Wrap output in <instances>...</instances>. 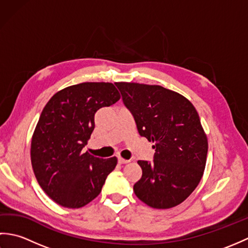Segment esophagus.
<instances>
[{"label":"esophagus","mask_w":248,"mask_h":248,"mask_svg":"<svg viewBox=\"0 0 248 248\" xmlns=\"http://www.w3.org/2000/svg\"><path fill=\"white\" fill-rule=\"evenodd\" d=\"M129 162H130V160H125V159H124V157L118 156V163H119V164H127V163H129Z\"/></svg>","instance_id":"obj_1"}]
</instances>
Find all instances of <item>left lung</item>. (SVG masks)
Listing matches in <instances>:
<instances>
[{
    "instance_id": "left-lung-1",
    "label": "left lung",
    "mask_w": 248,
    "mask_h": 248,
    "mask_svg": "<svg viewBox=\"0 0 248 248\" xmlns=\"http://www.w3.org/2000/svg\"><path fill=\"white\" fill-rule=\"evenodd\" d=\"M140 136L155 143L154 161H139L143 175L133 191L155 209L180 204L202 180L208 140L196 108L182 94L160 85L118 82Z\"/></svg>"
}]
</instances>
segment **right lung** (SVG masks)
<instances>
[{
    "mask_svg": "<svg viewBox=\"0 0 248 248\" xmlns=\"http://www.w3.org/2000/svg\"><path fill=\"white\" fill-rule=\"evenodd\" d=\"M120 99L112 83L86 82L57 92L46 104L34 131L31 161L48 196L62 207H84L101 192L117 157L83 152L94 129V114Z\"/></svg>",
    "mask_w": 248,
    "mask_h": 248,
    "instance_id": "right-lung-1",
    "label": "right lung"
}]
</instances>
